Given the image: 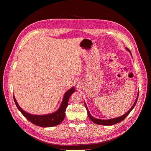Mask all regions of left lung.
I'll list each match as a JSON object with an SVG mask.
<instances>
[{
    "mask_svg": "<svg viewBox=\"0 0 151 151\" xmlns=\"http://www.w3.org/2000/svg\"><path fill=\"white\" fill-rule=\"evenodd\" d=\"M125 50L127 51H128L131 55L132 57V53L130 52V51L127 48V47H125ZM138 93H139V91L138 92V95H137V99H136V100L134 102V104L133 105V106L130 108V109L125 114H124V115L121 116H119V117H115V118H113V119H97V118H95L93 117L90 113L89 111L88 108V107H87V105H86L85 102H84V105L86 106V110L87 111H88V116L89 117L90 119L94 123H96L97 124H99V125H113L114 124H116L117 123H119L121 122L122 121H123L124 119H125V117L127 116L129 113L132 111V110L133 109V108L134 107V106H135L137 102V100H138Z\"/></svg>",
    "mask_w": 151,
    "mask_h": 151,
    "instance_id": "left-lung-1",
    "label": "left lung"
}]
</instances>
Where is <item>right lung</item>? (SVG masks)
Masks as SVG:
<instances>
[{
	"mask_svg": "<svg viewBox=\"0 0 151 151\" xmlns=\"http://www.w3.org/2000/svg\"><path fill=\"white\" fill-rule=\"evenodd\" d=\"M75 92L74 87L66 91L63 95V100L61 102L60 107L55 112L43 115H36L30 114L23 110L18 105L13 95V99L16 105L22 114L24 116L28 121L37 126L42 127H51L56 126L60 124L64 119L65 116V110L68 105V101L71 94Z\"/></svg>",
	"mask_w": 151,
	"mask_h": 151,
	"instance_id": "add662e5",
	"label": "right lung"
}]
</instances>
